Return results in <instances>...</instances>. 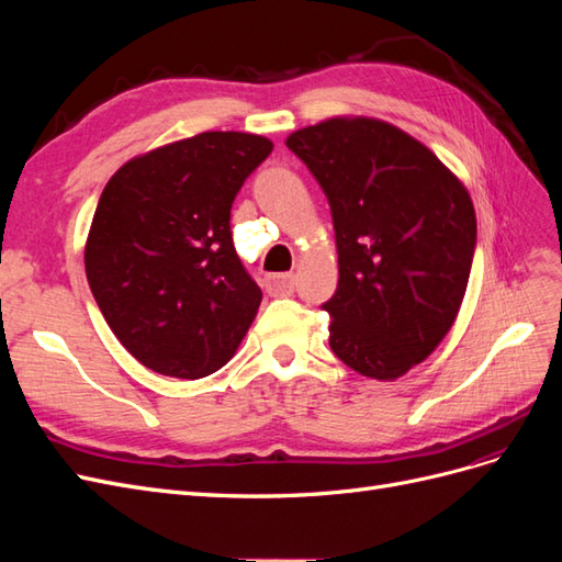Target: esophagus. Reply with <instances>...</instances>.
I'll use <instances>...</instances> for the list:
<instances>
[{
	"label": "esophagus",
	"mask_w": 562,
	"mask_h": 562,
	"mask_svg": "<svg viewBox=\"0 0 562 562\" xmlns=\"http://www.w3.org/2000/svg\"><path fill=\"white\" fill-rule=\"evenodd\" d=\"M267 291L271 295H291L295 291V274H274L267 279Z\"/></svg>",
	"instance_id": "obj_1"
}]
</instances>
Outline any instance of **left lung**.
Here are the masks:
<instances>
[{
	"label": "left lung",
	"mask_w": 562,
	"mask_h": 562,
	"mask_svg": "<svg viewBox=\"0 0 562 562\" xmlns=\"http://www.w3.org/2000/svg\"><path fill=\"white\" fill-rule=\"evenodd\" d=\"M326 192L339 281L323 304L330 349L391 382L443 342L475 248L464 182L411 133L372 116H333L285 138Z\"/></svg>",
	"instance_id": "obj_1"
}]
</instances>
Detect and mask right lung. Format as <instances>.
Here are the masks:
<instances>
[{"mask_svg":"<svg viewBox=\"0 0 562 562\" xmlns=\"http://www.w3.org/2000/svg\"><path fill=\"white\" fill-rule=\"evenodd\" d=\"M274 143L206 131L126 161L100 194L83 265L108 326L166 378L223 368L258 314L262 291L232 244L229 211Z\"/></svg>","mask_w":562,"mask_h":562,"instance_id":"1","label":"right lung"}]
</instances>
